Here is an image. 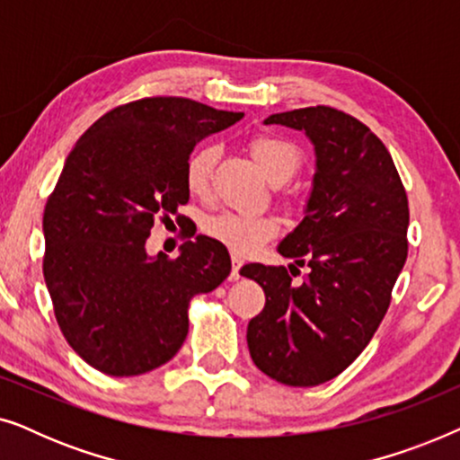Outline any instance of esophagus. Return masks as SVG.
I'll return each mask as SVG.
<instances>
[{
  "instance_id": "34e87169",
  "label": "esophagus",
  "mask_w": 460,
  "mask_h": 460,
  "mask_svg": "<svg viewBox=\"0 0 460 460\" xmlns=\"http://www.w3.org/2000/svg\"><path fill=\"white\" fill-rule=\"evenodd\" d=\"M241 268H243V260H241V257L232 255V272H230V279H232V280L241 279Z\"/></svg>"
}]
</instances>
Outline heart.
<instances>
[{"instance_id":"obj_1","label":"heart","mask_w":460,"mask_h":460,"mask_svg":"<svg viewBox=\"0 0 460 460\" xmlns=\"http://www.w3.org/2000/svg\"><path fill=\"white\" fill-rule=\"evenodd\" d=\"M217 155L219 150L216 144H203L188 156L184 178L188 190L197 197L209 190ZM251 155L272 184H285L287 180H291L301 163L297 148L291 142L276 136H257L251 142ZM205 232L213 241L228 247L232 253L249 255L279 234V222L272 216L222 211L207 219Z\"/></svg>"}]
</instances>
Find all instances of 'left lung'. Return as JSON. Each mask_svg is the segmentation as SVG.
Returning <instances> with one entry per match:
<instances>
[{"label": "left lung", "mask_w": 460, "mask_h": 460, "mask_svg": "<svg viewBox=\"0 0 460 460\" xmlns=\"http://www.w3.org/2000/svg\"><path fill=\"white\" fill-rule=\"evenodd\" d=\"M263 123L304 131L316 155L304 219L279 244L310 274L297 285L293 263L290 275L261 263L241 270L266 293L247 343L261 373L312 387L343 373L379 329L408 255V199L392 155L358 119L310 106Z\"/></svg>", "instance_id": "1"}]
</instances>
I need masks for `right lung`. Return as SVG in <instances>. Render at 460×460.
<instances>
[{"mask_svg": "<svg viewBox=\"0 0 460 460\" xmlns=\"http://www.w3.org/2000/svg\"><path fill=\"white\" fill-rule=\"evenodd\" d=\"M243 112L188 98H144L100 117L75 144L43 211V276L62 335L100 373L134 376L172 360L188 304L230 274L207 236L180 255H148L155 219L188 203L184 169L197 142Z\"/></svg>", "mask_w": 460, "mask_h": 460, "instance_id": "add662e5", "label": "right lung"}]
</instances>
